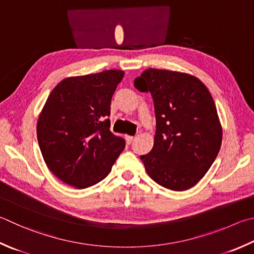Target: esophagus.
<instances>
[{
    "mask_svg": "<svg viewBox=\"0 0 254 254\" xmlns=\"http://www.w3.org/2000/svg\"><path fill=\"white\" fill-rule=\"evenodd\" d=\"M133 139H134V137H133L132 135H126V140H127V144H131L132 141H133Z\"/></svg>",
    "mask_w": 254,
    "mask_h": 254,
    "instance_id": "esophagus-1",
    "label": "esophagus"
}]
</instances>
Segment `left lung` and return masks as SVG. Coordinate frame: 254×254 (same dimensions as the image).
Listing matches in <instances>:
<instances>
[{
  "instance_id": "1",
  "label": "left lung",
  "mask_w": 254,
  "mask_h": 254,
  "mask_svg": "<svg viewBox=\"0 0 254 254\" xmlns=\"http://www.w3.org/2000/svg\"><path fill=\"white\" fill-rule=\"evenodd\" d=\"M134 86L154 103V144L140 156L147 174L163 188L188 190L211 168L222 141L209 90L195 76L158 68L145 70Z\"/></svg>"
}]
</instances>
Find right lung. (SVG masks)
Here are the masks:
<instances>
[{"mask_svg":"<svg viewBox=\"0 0 254 254\" xmlns=\"http://www.w3.org/2000/svg\"><path fill=\"white\" fill-rule=\"evenodd\" d=\"M124 72L67 77L51 92L36 133L48 168L68 186L85 189L107 177L126 147L110 131V110Z\"/></svg>","mask_w":254,"mask_h":254,"instance_id":"1","label":"right lung"}]
</instances>
